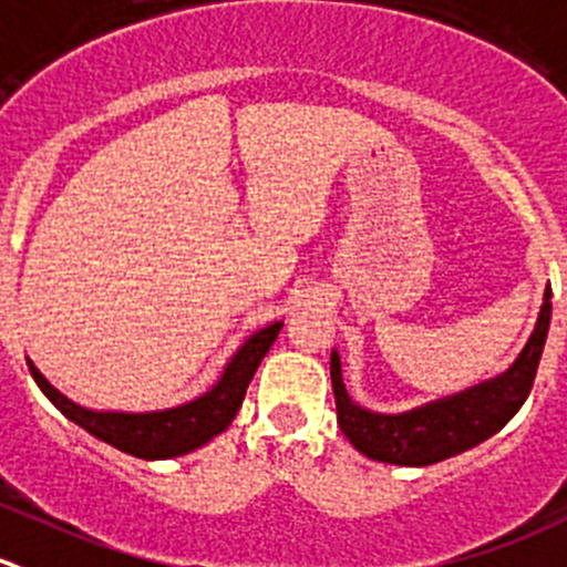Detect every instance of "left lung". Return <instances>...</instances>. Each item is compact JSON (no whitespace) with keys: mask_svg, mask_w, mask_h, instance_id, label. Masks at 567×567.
Segmentation results:
<instances>
[{"mask_svg":"<svg viewBox=\"0 0 567 567\" xmlns=\"http://www.w3.org/2000/svg\"><path fill=\"white\" fill-rule=\"evenodd\" d=\"M551 288H546V305L537 318L535 334L526 343L524 354L515 360L504 377L452 395L437 404L404 412V415H379L351 404L340 377V360L332 351V373L338 423L351 446L365 457L393 465H432L476 446L493 432H498L529 395L546 346L548 321H551Z\"/></svg>","mask_w":567,"mask_h":567,"instance_id":"1","label":"left lung"}]
</instances>
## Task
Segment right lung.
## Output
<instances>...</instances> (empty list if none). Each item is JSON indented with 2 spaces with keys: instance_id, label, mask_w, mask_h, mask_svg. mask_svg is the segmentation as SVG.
<instances>
[{
  "instance_id": "1",
  "label": "right lung",
  "mask_w": 567,
  "mask_h": 567,
  "mask_svg": "<svg viewBox=\"0 0 567 567\" xmlns=\"http://www.w3.org/2000/svg\"><path fill=\"white\" fill-rule=\"evenodd\" d=\"M282 323H271V327L260 329L251 334L244 343V349L233 357V362L224 371L221 382L210 390V393L199 395L196 401L174 410L163 412H146V415H126V412H93L85 406L74 404L65 399L60 390L43 379V373L27 360L32 379L38 388L43 390L49 401L63 412L69 421L91 432L99 441L110 443L118 452L132 454L141 460H168L188 454L194 449L205 446L210 437L224 432L233 423L235 412H238L240 401H244L246 388H249L251 377H255L257 365L262 357L268 354L271 343L277 340Z\"/></svg>"
}]
</instances>
